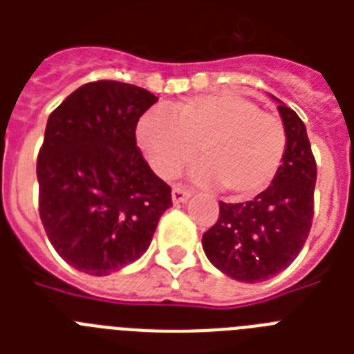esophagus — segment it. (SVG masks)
<instances>
[{"instance_id":"obj_1","label":"esophagus","mask_w":354,"mask_h":354,"mask_svg":"<svg viewBox=\"0 0 354 354\" xmlns=\"http://www.w3.org/2000/svg\"><path fill=\"white\" fill-rule=\"evenodd\" d=\"M191 198V193H189L187 189L183 187H174L172 189V204H183V202H187Z\"/></svg>"}]
</instances>
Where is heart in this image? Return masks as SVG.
I'll return each mask as SVG.
<instances>
[{
  "label": "heart",
  "mask_w": 354,
  "mask_h": 354,
  "mask_svg": "<svg viewBox=\"0 0 354 354\" xmlns=\"http://www.w3.org/2000/svg\"><path fill=\"white\" fill-rule=\"evenodd\" d=\"M136 141L152 171L172 178L196 158L198 185H222L235 198H252L270 187L286 152L279 118L261 112L246 97L218 91L176 102L171 115L149 110L138 119Z\"/></svg>",
  "instance_id": "b5f03b06"
}]
</instances>
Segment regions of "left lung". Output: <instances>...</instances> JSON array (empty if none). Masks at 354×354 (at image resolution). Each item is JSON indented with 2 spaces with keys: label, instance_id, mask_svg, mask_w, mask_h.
I'll return each instance as SVG.
<instances>
[{
  "label": "left lung",
  "instance_id": "left-lung-1",
  "mask_svg": "<svg viewBox=\"0 0 354 354\" xmlns=\"http://www.w3.org/2000/svg\"><path fill=\"white\" fill-rule=\"evenodd\" d=\"M270 97L279 104L286 130L283 165L270 187L250 202H221L218 221L202 236L211 264L242 283L266 281L288 268L313 226L316 161L307 128L292 108Z\"/></svg>",
  "mask_w": 354,
  "mask_h": 354
}]
</instances>
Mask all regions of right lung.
<instances>
[{
	"instance_id": "obj_1",
	"label": "right lung",
	"mask_w": 354,
	"mask_h": 354,
	"mask_svg": "<svg viewBox=\"0 0 354 354\" xmlns=\"http://www.w3.org/2000/svg\"><path fill=\"white\" fill-rule=\"evenodd\" d=\"M158 97L118 80L88 82L47 119L36 176L40 218L75 270L108 275L138 261L172 205L171 187L136 145Z\"/></svg>"
}]
</instances>
